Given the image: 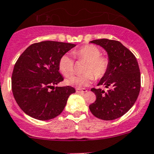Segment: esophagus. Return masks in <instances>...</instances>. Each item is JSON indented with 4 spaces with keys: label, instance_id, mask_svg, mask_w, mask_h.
Wrapping results in <instances>:
<instances>
[{
    "label": "esophagus",
    "instance_id": "34e87169",
    "mask_svg": "<svg viewBox=\"0 0 154 154\" xmlns=\"http://www.w3.org/2000/svg\"><path fill=\"white\" fill-rule=\"evenodd\" d=\"M86 91L87 90L86 88H76V92L77 93H85Z\"/></svg>",
    "mask_w": 154,
    "mask_h": 154
}]
</instances>
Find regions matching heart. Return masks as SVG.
Wrapping results in <instances>:
<instances>
[{
    "label": "heart",
    "mask_w": 154,
    "mask_h": 154,
    "mask_svg": "<svg viewBox=\"0 0 154 154\" xmlns=\"http://www.w3.org/2000/svg\"><path fill=\"white\" fill-rule=\"evenodd\" d=\"M72 54L78 60L86 62V64L83 68V74L66 79V83L68 86L82 88L89 85L94 78L98 80L106 75L109 67V60L101 55V51L97 46L86 45L74 51ZM58 68L63 75L68 77L74 73V60L68 54H64L59 60Z\"/></svg>",
    "instance_id": "b5f03b06"
}]
</instances>
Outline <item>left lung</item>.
Masks as SVG:
<instances>
[{
  "mask_svg": "<svg viewBox=\"0 0 154 154\" xmlns=\"http://www.w3.org/2000/svg\"><path fill=\"white\" fill-rule=\"evenodd\" d=\"M90 42L106 50L109 67L97 84L103 85L108 90L91 88L96 100L90 105L89 109L95 117L102 120L119 119L130 109L139 96L141 74L138 62L133 53L120 42L101 38Z\"/></svg>",
  "mask_w": 154,
  "mask_h": 154,
  "instance_id": "8db88e82",
  "label": "left lung"
}]
</instances>
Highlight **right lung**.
<instances>
[{
  "mask_svg": "<svg viewBox=\"0 0 154 154\" xmlns=\"http://www.w3.org/2000/svg\"><path fill=\"white\" fill-rule=\"evenodd\" d=\"M75 46L41 42L29 45L18 57L12 74V91L18 106L29 116L46 121L63 111L75 89L69 86H54L63 80L59 72V60Z\"/></svg>",
  "mask_w": 154,
  "mask_h": 154,
  "instance_id": "1",
  "label": "right lung"
}]
</instances>
